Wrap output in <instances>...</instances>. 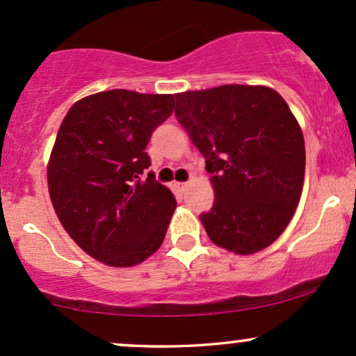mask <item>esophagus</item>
<instances>
[{
  "instance_id": "34e87169",
  "label": "esophagus",
  "mask_w": 356,
  "mask_h": 356,
  "mask_svg": "<svg viewBox=\"0 0 356 356\" xmlns=\"http://www.w3.org/2000/svg\"><path fill=\"white\" fill-rule=\"evenodd\" d=\"M186 186H188V183H175V188H177L179 193H183V191L186 190Z\"/></svg>"
}]
</instances>
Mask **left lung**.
Wrapping results in <instances>:
<instances>
[{
  "label": "left lung",
  "instance_id": "left-lung-1",
  "mask_svg": "<svg viewBox=\"0 0 356 356\" xmlns=\"http://www.w3.org/2000/svg\"><path fill=\"white\" fill-rule=\"evenodd\" d=\"M177 116L204 156L215 203L207 235L228 252L266 248L293 218L305 179V141L285 99L266 86L223 85L175 95Z\"/></svg>",
  "mask_w": 356,
  "mask_h": 356
}]
</instances>
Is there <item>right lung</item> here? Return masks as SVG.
I'll return each mask as SVG.
<instances>
[{"label":"right lung","instance_id":"add662e5","mask_svg":"<svg viewBox=\"0 0 356 356\" xmlns=\"http://www.w3.org/2000/svg\"><path fill=\"white\" fill-rule=\"evenodd\" d=\"M173 95L102 91L70 108L48 163L49 196L79 248L110 266L145 261L165 240L177 200L154 179L149 138Z\"/></svg>","mask_w":356,"mask_h":356}]
</instances>
